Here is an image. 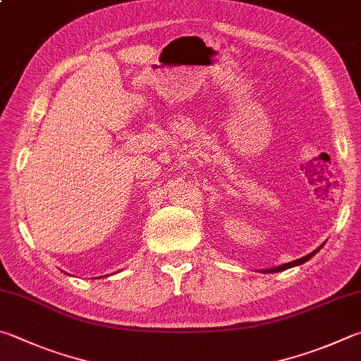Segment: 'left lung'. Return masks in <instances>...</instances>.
I'll use <instances>...</instances> for the list:
<instances>
[{
    "label": "left lung",
    "instance_id": "left-lung-1",
    "mask_svg": "<svg viewBox=\"0 0 361 361\" xmlns=\"http://www.w3.org/2000/svg\"><path fill=\"white\" fill-rule=\"evenodd\" d=\"M322 247V246H320ZM320 247H317L316 251H312L311 254H307V255H305V257H301V259H297V260H293V262H289V264H284V265H281V267H276V268H270V270H267L265 273H274V271H283V270H287V268H290V267H295V265H301V264H305L306 260H310L314 254H317L319 252V249Z\"/></svg>",
    "mask_w": 361,
    "mask_h": 361
}]
</instances>
